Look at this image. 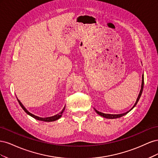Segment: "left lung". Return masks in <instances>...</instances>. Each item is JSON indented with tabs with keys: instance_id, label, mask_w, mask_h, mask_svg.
<instances>
[{
	"instance_id": "left-lung-1",
	"label": "left lung",
	"mask_w": 158,
	"mask_h": 158,
	"mask_svg": "<svg viewBox=\"0 0 158 158\" xmlns=\"http://www.w3.org/2000/svg\"><path fill=\"white\" fill-rule=\"evenodd\" d=\"M144 74H142V80L141 89H140V93H139V94H138V98H137V99H136V103H135V105H134V106L131 108V109L129 110V111H128L127 112H126V113H122V114H106V113H102V112H99V111H97V110L95 109H95V112H96L98 114H99L100 116L103 117H105V118H111V119H113V118H119V117H123V116H124V115H125L126 114H127L129 111H131V110L136 106V105L137 104L138 102L139 101L140 98V96H141L142 93V91H143V88H144Z\"/></svg>"
}]
</instances>
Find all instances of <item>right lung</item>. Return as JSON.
<instances>
[{
  "label": "right lung",
  "instance_id": "add662e5",
  "mask_svg": "<svg viewBox=\"0 0 158 158\" xmlns=\"http://www.w3.org/2000/svg\"><path fill=\"white\" fill-rule=\"evenodd\" d=\"M17 100H18V102L19 104H20V106L22 107V108L23 109V111H25L27 114H29L30 116H31V117H32L33 118H34L37 119V120L42 121H45V122H51V121H55L58 120V119H59V118H60V117H61L62 114H63V112H64V109H65V106H64V107L63 108V109L62 110V111H61L59 113L55 114V115H54V116L49 117H37V116L35 115V114H33L32 113H30V112L28 111L25 108V107L23 106L22 103L20 102V100H19L18 98H17Z\"/></svg>",
  "mask_w": 158,
  "mask_h": 158
}]
</instances>
